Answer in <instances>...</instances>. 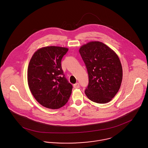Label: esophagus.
<instances>
[{
  "instance_id": "34e87169",
  "label": "esophagus",
  "mask_w": 148,
  "mask_h": 148,
  "mask_svg": "<svg viewBox=\"0 0 148 148\" xmlns=\"http://www.w3.org/2000/svg\"><path fill=\"white\" fill-rule=\"evenodd\" d=\"M73 87H74V88H75V89H76V88H79L80 87L79 83H76V84H73Z\"/></svg>"
}]
</instances>
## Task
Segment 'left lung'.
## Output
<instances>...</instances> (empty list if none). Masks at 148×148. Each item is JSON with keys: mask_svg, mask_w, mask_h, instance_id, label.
<instances>
[{"mask_svg": "<svg viewBox=\"0 0 148 148\" xmlns=\"http://www.w3.org/2000/svg\"><path fill=\"white\" fill-rule=\"evenodd\" d=\"M79 52L89 76L86 96L99 104L110 101L119 90L123 80V68L119 56L104 43L98 41L82 45Z\"/></svg>", "mask_w": 148, "mask_h": 148, "instance_id": "1", "label": "left lung"}]
</instances>
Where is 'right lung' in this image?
Masks as SVG:
<instances>
[{
  "mask_svg": "<svg viewBox=\"0 0 148 148\" xmlns=\"http://www.w3.org/2000/svg\"><path fill=\"white\" fill-rule=\"evenodd\" d=\"M68 48L48 46L38 49L28 66L29 90L36 101L49 109H59L68 101L72 85L65 77L61 61Z\"/></svg>",
  "mask_w": 148,
  "mask_h": 148,
  "instance_id": "add662e5",
  "label": "right lung"
}]
</instances>
